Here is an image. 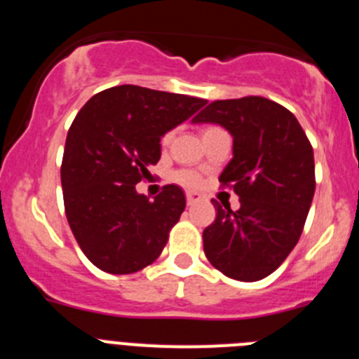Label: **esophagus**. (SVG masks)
<instances>
[{
	"mask_svg": "<svg viewBox=\"0 0 359 359\" xmlns=\"http://www.w3.org/2000/svg\"><path fill=\"white\" fill-rule=\"evenodd\" d=\"M199 199H201V196H199L198 192H187V203H189V205H194Z\"/></svg>",
	"mask_w": 359,
	"mask_h": 359,
	"instance_id": "obj_1",
	"label": "esophagus"
}]
</instances>
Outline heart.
<instances>
[{
  "instance_id": "heart-1",
  "label": "heart",
  "mask_w": 359,
  "mask_h": 359,
  "mask_svg": "<svg viewBox=\"0 0 359 359\" xmlns=\"http://www.w3.org/2000/svg\"><path fill=\"white\" fill-rule=\"evenodd\" d=\"M215 129H219V128H214V126H208V128L203 129V135H207V133L215 131ZM169 142H170V135H167L163 138V144H169ZM176 182H180V183H182V185H187V187H196V185H199V177L196 176V174H192V172H177L176 174Z\"/></svg>"
}]
</instances>
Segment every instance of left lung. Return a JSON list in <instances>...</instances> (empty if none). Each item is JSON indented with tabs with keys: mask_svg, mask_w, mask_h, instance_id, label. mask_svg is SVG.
<instances>
[{
	"mask_svg": "<svg viewBox=\"0 0 359 359\" xmlns=\"http://www.w3.org/2000/svg\"><path fill=\"white\" fill-rule=\"evenodd\" d=\"M192 122L217 123L231 135L233 156L219 182L241 199L236 212L214 203L205 255L226 277L261 280L300 239L315 196L313 147L293 113L264 97L215 100Z\"/></svg>",
	"mask_w": 359,
	"mask_h": 359,
	"instance_id": "left-lung-1",
	"label": "left lung"
}]
</instances>
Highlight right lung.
I'll return each mask as SVG.
<instances>
[{"mask_svg": "<svg viewBox=\"0 0 359 359\" xmlns=\"http://www.w3.org/2000/svg\"><path fill=\"white\" fill-rule=\"evenodd\" d=\"M207 100L123 84L91 97L66 136L61 167L66 217L97 268L128 275L152 264L187 205L182 187L136 192L161 156V136Z\"/></svg>", "mask_w": 359, "mask_h": 359, "instance_id": "add662e5", "label": "right lung"}]
</instances>
